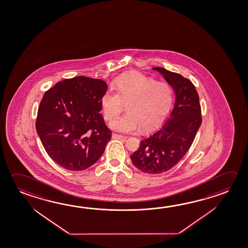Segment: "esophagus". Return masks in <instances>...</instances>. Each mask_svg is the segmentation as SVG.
<instances>
[{
    "instance_id": "obj_1",
    "label": "esophagus",
    "mask_w": 248,
    "mask_h": 248,
    "mask_svg": "<svg viewBox=\"0 0 248 248\" xmlns=\"http://www.w3.org/2000/svg\"><path fill=\"white\" fill-rule=\"evenodd\" d=\"M112 139H125L126 137H124V136H122V135H118V134H116V133H113V134H112Z\"/></svg>"
}]
</instances>
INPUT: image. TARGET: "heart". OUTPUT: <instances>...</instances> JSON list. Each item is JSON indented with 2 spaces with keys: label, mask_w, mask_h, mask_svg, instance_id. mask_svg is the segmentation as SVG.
<instances>
[{
  "label": "heart",
  "mask_w": 248,
  "mask_h": 248,
  "mask_svg": "<svg viewBox=\"0 0 248 248\" xmlns=\"http://www.w3.org/2000/svg\"><path fill=\"white\" fill-rule=\"evenodd\" d=\"M117 92L109 90L101 98V107L106 120L117 117L124 104L127 113L114 118L109 127L122 133H130L157 125L168 113L172 104V89L169 83L140 73H129L115 80Z\"/></svg>",
  "instance_id": "b5f03b06"
}]
</instances>
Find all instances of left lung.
<instances>
[{"label":"left lung","mask_w":248,"mask_h":248,"mask_svg":"<svg viewBox=\"0 0 248 248\" xmlns=\"http://www.w3.org/2000/svg\"><path fill=\"white\" fill-rule=\"evenodd\" d=\"M152 69L163 75L172 88L175 104L165 124L140 142L130 159L144 173L159 174L171 169L186 154L202 118L200 97L190 80L164 68Z\"/></svg>","instance_id":"1"}]
</instances>
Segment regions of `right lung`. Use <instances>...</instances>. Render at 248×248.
<instances>
[{
  "label": "right lung",
  "instance_id": "obj_1",
  "mask_svg": "<svg viewBox=\"0 0 248 248\" xmlns=\"http://www.w3.org/2000/svg\"><path fill=\"white\" fill-rule=\"evenodd\" d=\"M107 83L101 79H64L45 92L35 127L44 149L57 165L83 170L94 165L111 139L101 98Z\"/></svg>",
  "mask_w": 248,
  "mask_h": 248
}]
</instances>
